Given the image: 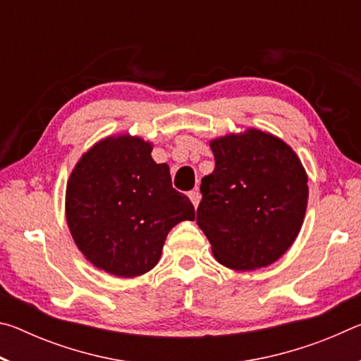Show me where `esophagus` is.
Listing matches in <instances>:
<instances>
[{"instance_id":"obj_1","label":"esophagus","mask_w":361,"mask_h":361,"mask_svg":"<svg viewBox=\"0 0 361 361\" xmlns=\"http://www.w3.org/2000/svg\"><path fill=\"white\" fill-rule=\"evenodd\" d=\"M200 197H202V195H200L199 189H192V191L189 192V199H191V202H192V205L195 207V209H197V205L200 202Z\"/></svg>"}]
</instances>
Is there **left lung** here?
<instances>
[{
    "mask_svg": "<svg viewBox=\"0 0 361 361\" xmlns=\"http://www.w3.org/2000/svg\"><path fill=\"white\" fill-rule=\"evenodd\" d=\"M215 170L202 178L197 224L218 262L255 271L277 261L301 231L307 175L288 145L248 129L212 140Z\"/></svg>",
    "mask_w": 361,
    "mask_h": 361,
    "instance_id": "obj_1",
    "label": "left lung"
}]
</instances>
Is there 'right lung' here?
<instances>
[{
  "label": "right lung",
  "instance_id": "right-lung-1",
  "mask_svg": "<svg viewBox=\"0 0 361 361\" xmlns=\"http://www.w3.org/2000/svg\"><path fill=\"white\" fill-rule=\"evenodd\" d=\"M151 151L138 137H108L79 159L66 185L73 240L94 266L118 277L151 271L170 229L195 218L169 166L152 161Z\"/></svg>",
  "mask_w": 361,
  "mask_h": 361
}]
</instances>
